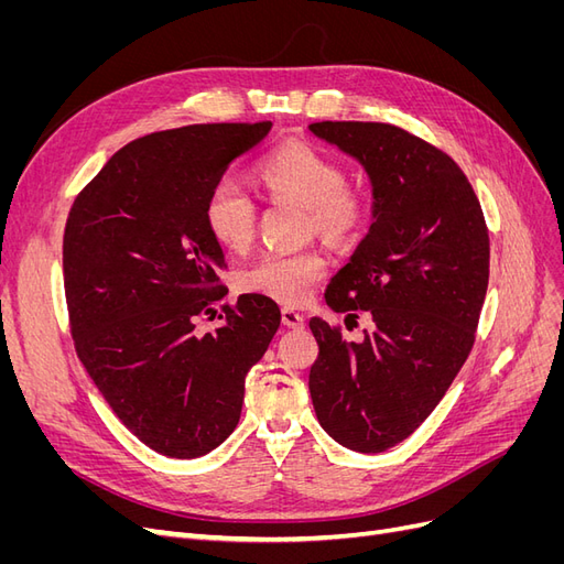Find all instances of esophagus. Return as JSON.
<instances>
[{
  "label": "esophagus",
  "instance_id": "esophagus-1",
  "mask_svg": "<svg viewBox=\"0 0 564 564\" xmlns=\"http://www.w3.org/2000/svg\"><path fill=\"white\" fill-rule=\"evenodd\" d=\"M282 324H286L289 329H303L305 317L294 308H282Z\"/></svg>",
  "mask_w": 564,
  "mask_h": 564
}]
</instances>
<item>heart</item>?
<instances>
[{
  "mask_svg": "<svg viewBox=\"0 0 564 564\" xmlns=\"http://www.w3.org/2000/svg\"><path fill=\"white\" fill-rule=\"evenodd\" d=\"M256 181L275 202H292L308 209L313 228L329 242H346L360 232L371 214V199L362 187L350 185L346 169L327 152L292 143L270 152L256 164ZM256 204L240 183L218 181L204 202V220L218 245L242 251L256 232ZM322 256L313 249L270 251L245 275L247 292L280 303H301L324 275Z\"/></svg>",
  "mask_w": 564,
  "mask_h": 564,
  "instance_id": "heart-1",
  "label": "heart"
}]
</instances>
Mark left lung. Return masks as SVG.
<instances>
[{
	"label": "left lung",
	"instance_id": "obj_1",
	"mask_svg": "<svg viewBox=\"0 0 564 564\" xmlns=\"http://www.w3.org/2000/svg\"><path fill=\"white\" fill-rule=\"evenodd\" d=\"M367 169L373 224L327 286L334 313L369 311L360 344L311 319L317 421L338 445L379 454L431 416L468 360L489 282V232L466 174L440 148L381 122H315ZM352 317V315H350Z\"/></svg>",
	"mask_w": 564,
	"mask_h": 564
}]
</instances>
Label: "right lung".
Returning a JSON list of instances; mask_svg holds the SVG:
<instances>
[{
  "mask_svg": "<svg viewBox=\"0 0 564 564\" xmlns=\"http://www.w3.org/2000/svg\"><path fill=\"white\" fill-rule=\"evenodd\" d=\"M270 127L148 133L117 150L67 214L63 282L77 357L117 419L164 456H204L235 431L247 371L280 327L275 301L242 294L224 305V327L195 334L226 268L204 202Z\"/></svg>",
  "mask_w": 564,
  "mask_h": 564,
  "instance_id": "right-lung-1",
  "label": "right lung"
}]
</instances>
